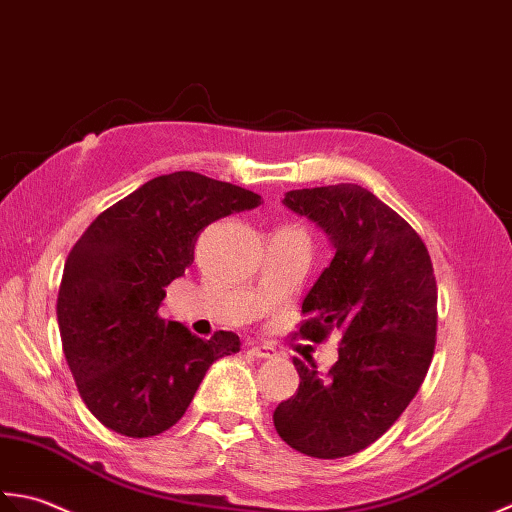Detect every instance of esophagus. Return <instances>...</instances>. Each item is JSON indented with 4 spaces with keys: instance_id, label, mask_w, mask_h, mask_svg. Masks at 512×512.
Segmentation results:
<instances>
[{
    "instance_id": "esophagus-1",
    "label": "esophagus",
    "mask_w": 512,
    "mask_h": 512,
    "mask_svg": "<svg viewBox=\"0 0 512 512\" xmlns=\"http://www.w3.org/2000/svg\"><path fill=\"white\" fill-rule=\"evenodd\" d=\"M247 353L249 356H254L258 360H265V358H274L276 353L271 347H265V344H252V347H247Z\"/></svg>"
}]
</instances>
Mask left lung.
Returning a JSON list of instances; mask_svg holds the SVG:
<instances>
[{"mask_svg":"<svg viewBox=\"0 0 512 512\" xmlns=\"http://www.w3.org/2000/svg\"><path fill=\"white\" fill-rule=\"evenodd\" d=\"M283 203L336 249L302 300L296 336L342 340L325 375L294 358L298 391L276 406L274 426L296 451L336 460L387 433L422 387L437 331L433 263L420 234L356 183L291 190Z\"/></svg>","mask_w":512,"mask_h":512,"instance_id":"obj_1","label":"left lung"}]
</instances>
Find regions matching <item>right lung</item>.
Here are the masks:
<instances>
[{"mask_svg": "<svg viewBox=\"0 0 512 512\" xmlns=\"http://www.w3.org/2000/svg\"><path fill=\"white\" fill-rule=\"evenodd\" d=\"M260 196L198 172L163 174L101 212L70 249L57 298L64 356L81 400L128 437L181 420L212 362L241 351L232 331L196 338L163 320L165 287L192 265L203 229Z\"/></svg>", "mask_w": 512, "mask_h": 512, "instance_id": "add662e5", "label": "right lung"}]
</instances>
